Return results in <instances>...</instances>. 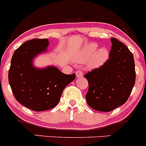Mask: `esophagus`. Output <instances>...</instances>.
I'll return each instance as SVG.
<instances>
[{"instance_id": "34e87169", "label": "esophagus", "mask_w": 146, "mask_h": 146, "mask_svg": "<svg viewBox=\"0 0 146 146\" xmlns=\"http://www.w3.org/2000/svg\"><path fill=\"white\" fill-rule=\"evenodd\" d=\"M76 76H77V77H82L83 76V73H82V71L78 70L76 72Z\"/></svg>"}]
</instances>
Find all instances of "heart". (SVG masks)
Instances as JSON below:
<instances>
[{
  "instance_id": "heart-1",
  "label": "heart",
  "mask_w": 146,
  "mask_h": 146,
  "mask_svg": "<svg viewBox=\"0 0 146 146\" xmlns=\"http://www.w3.org/2000/svg\"><path fill=\"white\" fill-rule=\"evenodd\" d=\"M98 45L96 44H89L86 45L84 48L81 50L80 53L77 55V60H84L89 58L92 57L94 54V58H93V63L96 65L98 64H102L103 62L106 60V59L108 57V51L105 47L99 49L97 50V52L95 54L94 53L96 52L97 50Z\"/></svg>"
}]
</instances>
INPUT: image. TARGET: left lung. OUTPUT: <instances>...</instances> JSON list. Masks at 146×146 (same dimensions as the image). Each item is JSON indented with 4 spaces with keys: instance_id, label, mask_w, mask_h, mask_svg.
<instances>
[{
    "instance_id": "obj_1",
    "label": "left lung",
    "mask_w": 146,
    "mask_h": 146,
    "mask_svg": "<svg viewBox=\"0 0 146 146\" xmlns=\"http://www.w3.org/2000/svg\"><path fill=\"white\" fill-rule=\"evenodd\" d=\"M111 42L109 59L84 75L88 82L86 101L97 111L110 112L124 104L135 83L133 54L117 38Z\"/></svg>"
}]
</instances>
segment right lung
<instances>
[{
	"mask_svg": "<svg viewBox=\"0 0 146 146\" xmlns=\"http://www.w3.org/2000/svg\"><path fill=\"white\" fill-rule=\"evenodd\" d=\"M48 45L47 38L25 42L13 54L9 70V82L17 101L36 112L55 108L66 86L76 77L54 66L41 69L33 66V58L47 51Z\"/></svg>",
	"mask_w": 146,
	"mask_h": 146,
	"instance_id": "right-lung-1",
	"label": "right lung"
}]
</instances>
